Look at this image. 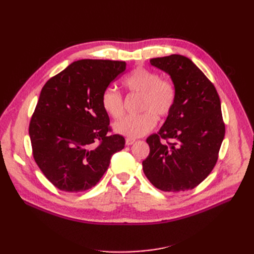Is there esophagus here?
Returning a JSON list of instances; mask_svg holds the SVG:
<instances>
[{"mask_svg":"<svg viewBox=\"0 0 254 254\" xmlns=\"http://www.w3.org/2000/svg\"><path fill=\"white\" fill-rule=\"evenodd\" d=\"M135 142V139H131V137H127L126 139V145H132Z\"/></svg>","mask_w":254,"mask_h":254,"instance_id":"obj_1","label":"esophagus"}]
</instances>
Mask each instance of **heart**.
<instances>
[{"label": "heart", "instance_id": "1", "mask_svg": "<svg viewBox=\"0 0 254 254\" xmlns=\"http://www.w3.org/2000/svg\"><path fill=\"white\" fill-rule=\"evenodd\" d=\"M123 86L132 94H140L137 115H130L113 124L114 131L127 137H140L156 126L157 115L165 119L172 112L176 103L175 84L168 79L145 67H136L123 80ZM101 103L104 111L113 119H120L124 113V101L114 88H106Z\"/></svg>", "mask_w": 254, "mask_h": 254}]
</instances>
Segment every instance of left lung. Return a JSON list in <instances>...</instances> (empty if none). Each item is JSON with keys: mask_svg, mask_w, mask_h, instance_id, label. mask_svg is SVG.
Wrapping results in <instances>:
<instances>
[{"mask_svg": "<svg viewBox=\"0 0 254 254\" xmlns=\"http://www.w3.org/2000/svg\"><path fill=\"white\" fill-rule=\"evenodd\" d=\"M171 76L176 103L158 133L147 137L149 155L143 171L164 191L196 188L217 162L225 137L220 99L214 84L193 61L181 55L150 59Z\"/></svg>", "mask_w": 254, "mask_h": 254, "instance_id": "8db88e82", "label": "left lung"}]
</instances>
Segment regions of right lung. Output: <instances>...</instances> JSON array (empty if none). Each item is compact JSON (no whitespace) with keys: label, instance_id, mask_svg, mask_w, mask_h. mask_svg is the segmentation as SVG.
Instances as JSON below:
<instances>
[{"label":"right lung","instance_id":"right-lung-1","mask_svg":"<svg viewBox=\"0 0 254 254\" xmlns=\"http://www.w3.org/2000/svg\"><path fill=\"white\" fill-rule=\"evenodd\" d=\"M125 61H74L47 81L29 123L33 156L57 189L77 193L96 186L125 139L111 134L101 103Z\"/></svg>","mask_w":254,"mask_h":254}]
</instances>
